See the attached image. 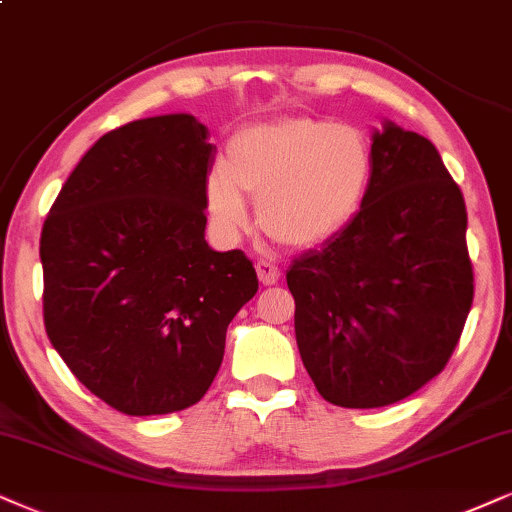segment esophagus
Returning <instances> with one entry per match:
<instances>
[{
	"label": "esophagus",
	"instance_id": "esophagus-1",
	"mask_svg": "<svg viewBox=\"0 0 512 512\" xmlns=\"http://www.w3.org/2000/svg\"><path fill=\"white\" fill-rule=\"evenodd\" d=\"M255 269H257V278H260L262 286H276V283L281 281V269H278L276 264L260 260L255 264Z\"/></svg>",
	"mask_w": 512,
	"mask_h": 512
}]
</instances>
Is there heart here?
<instances>
[{"instance_id": "b5f03b06", "label": "heart", "mask_w": 512, "mask_h": 512, "mask_svg": "<svg viewBox=\"0 0 512 512\" xmlns=\"http://www.w3.org/2000/svg\"><path fill=\"white\" fill-rule=\"evenodd\" d=\"M375 153L368 134L349 122L293 115L238 129L224 163L205 177L203 198L219 236L248 229L245 200L271 241L312 250L357 222L371 196Z\"/></svg>"}]
</instances>
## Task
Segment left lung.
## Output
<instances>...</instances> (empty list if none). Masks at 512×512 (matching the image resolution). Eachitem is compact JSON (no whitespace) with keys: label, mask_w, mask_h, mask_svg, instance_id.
Masks as SVG:
<instances>
[{"label":"left lung","mask_w":512,"mask_h":512,"mask_svg":"<svg viewBox=\"0 0 512 512\" xmlns=\"http://www.w3.org/2000/svg\"><path fill=\"white\" fill-rule=\"evenodd\" d=\"M371 196L286 281L302 364L326 401L378 409L442 371L472 304L468 212L432 141L383 122Z\"/></svg>","instance_id":"left-lung-1"}]
</instances>
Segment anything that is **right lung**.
I'll use <instances>...</instances> for the list:
<instances>
[{
    "label": "right lung",
    "instance_id": "add662e5",
    "mask_svg": "<svg viewBox=\"0 0 512 512\" xmlns=\"http://www.w3.org/2000/svg\"><path fill=\"white\" fill-rule=\"evenodd\" d=\"M208 137L189 113L103 134L44 222L51 345L89 392L127 416L203 399L222 366L226 328L257 293L248 257L205 241Z\"/></svg>",
    "mask_w": 512,
    "mask_h": 512
}]
</instances>
